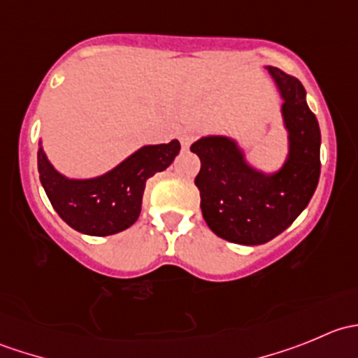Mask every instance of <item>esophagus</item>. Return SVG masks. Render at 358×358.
Instances as JSON below:
<instances>
[{
	"label": "esophagus",
	"instance_id": "esophagus-1",
	"mask_svg": "<svg viewBox=\"0 0 358 358\" xmlns=\"http://www.w3.org/2000/svg\"><path fill=\"white\" fill-rule=\"evenodd\" d=\"M194 140H196V135H194L192 131H187V129H185V131L180 133V142H182L183 149H189L190 143H192Z\"/></svg>",
	"mask_w": 358,
	"mask_h": 358
}]
</instances>
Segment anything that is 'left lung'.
<instances>
[{
  "label": "left lung",
  "instance_id": "obj_1",
  "mask_svg": "<svg viewBox=\"0 0 358 358\" xmlns=\"http://www.w3.org/2000/svg\"><path fill=\"white\" fill-rule=\"evenodd\" d=\"M282 106L287 154L273 171L256 168L239 140L206 135L190 150L201 159L196 185L209 229L244 246L265 244L287 229L308 206L320 176V128L294 76L266 66Z\"/></svg>",
  "mask_w": 358,
  "mask_h": 358
}]
</instances>
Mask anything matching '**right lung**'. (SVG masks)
<instances>
[{"mask_svg":"<svg viewBox=\"0 0 358 358\" xmlns=\"http://www.w3.org/2000/svg\"><path fill=\"white\" fill-rule=\"evenodd\" d=\"M178 152V140L143 145L103 175L71 178L50 162L39 140L38 171L53 209L69 227L86 236L106 237L138 220L145 182L164 171Z\"/></svg>","mask_w":358,"mask_h":358,"instance_id":"1","label":"right lung"}]
</instances>
